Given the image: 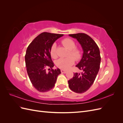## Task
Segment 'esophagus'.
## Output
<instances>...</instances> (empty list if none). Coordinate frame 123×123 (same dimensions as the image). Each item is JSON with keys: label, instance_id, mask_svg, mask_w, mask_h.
Listing matches in <instances>:
<instances>
[{"label": "esophagus", "instance_id": "1", "mask_svg": "<svg viewBox=\"0 0 123 123\" xmlns=\"http://www.w3.org/2000/svg\"><path fill=\"white\" fill-rule=\"evenodd\" d=\"M61 72L62 73H66L67 72V71L65 70H63V69H62L61 70Z\"/></svg>", "mask_w": 123, "mask_h": 123}]
</instances>
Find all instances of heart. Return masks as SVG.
Listing matches in <instances>:
<instances>
[{
    "label": "heart",
    "instance_id": "obj_1",
    "mask_svg": "<svg viewBox=\"0 0 123 123\" xmlns=\"http://www.w3.org/2000/svg\"><path fill=\"white\" fill-rule=\"evenodd\" d=\"M62 43L70 50V53L76 60H79L81 57V53L80 50L76 48V45L75 43L70 38H65L62 40ZM50 55L52 57L55 58L56 56V44H52L50 49ZM72 56H69L66 58H61L58 59L55 62V64L58 68L67 70L74 63V58Z\"/></svg>",
    "mask_w": 123,
    "mask_h": 123
}]
</instances>
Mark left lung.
Masks as SVG:
<instances>
[{
  "label": "left lung",
  "instance_id": "8db88e82",
  "mask_svg": "<svg viewBox=\"0 0 123 123\" xmlns=\"http://www.w3.org/2000/svg\"><path fill=\"white\" fill-rule=\"evenodd\" d=\"M69 35L76 39L83 50L82 58L76 65L83 72L74 74L72 79L68 80L69 87L72 91L82 93L90 88L97 76L101 60L100 51L95 42L86 34L77 33Z\"/></svg>",
  "mask_w": 123,
  "mask_h": 123
}]
</instances>
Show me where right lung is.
<instances>
[{"label": "right lung", "mask_w": 123, "mask_h": 123, "mask_svg": "<svg viewBox=\"0 0 123 123\" xmlns=\"http://www.w3.org/2000/svg\"><path fill=\"white\" fill-rule=\"evenodd\" d=\"M63 34L43 32L29 44L25 55V66L31 83L37 90L47 92L53 89L57 77L61 73L59 69H53L50 49L53 43ZM48 68L50 71L46 72Z\"/></svg>", "instance_id": "add662e5"}]
</instances>
